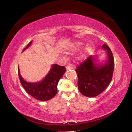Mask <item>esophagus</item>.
I'll list each match as a JSON object with an SVG mask.
<instances>
[{
    "mask_svg": "<svg viewBox=\"0 0 132 132\" xmlns=\"http://www.w3.org/2000/svg\"><path fill=\"white\" fill-rule=\"evenodd\" d=\"M67 70H69V69H73V67L71 65H68L66 67Z\"/></svg>",
    "mask_w": 132,
    "mask_h": 132,
    "instance_id": "1",
    "label": "esophagus"
}]
</instances>
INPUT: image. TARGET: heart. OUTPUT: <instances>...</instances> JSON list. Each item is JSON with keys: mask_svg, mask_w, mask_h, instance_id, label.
<instances>
[{"mask_svg": "<svg viewBox=\"0 0 132 132\" xmlns=\"http://www.w3.org/2000/svg\"><path fill=\"white\" fill-rule=\"evenodd\" d=\"M83 45V42L81 41H75L68 43L65 47V51L68 52H73L80 49ZM91 51V46L86 45L83 47L81 51L82 55H85L89 53Z\"/></svg>", "mask_w": 132, "mask_h": 132, "instance_id": "heart-1", "label": "heart"}]
</instances>
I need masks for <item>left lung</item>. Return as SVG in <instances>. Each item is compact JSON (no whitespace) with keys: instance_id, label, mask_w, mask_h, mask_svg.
Listing matches in <instances>:
<instances>
[{"instance_id":"1","label":"left lung","mask_w":132,"mask_h":132,"mask_svg":"<svg viewBox=\"0 0 132 132\" xmlns=\"http://www.w3.org/2000/svg\"><path fill=\"white\" fill-rule=\"evenodd\" d=\"M101 48L106 51L107 58L99 62L95 55H90L80 64L76 71L78 77V88L85 96L93 97L102 93L112 80L114 70V59L107 45L103 44Z\"/></svg>"}]
</instances>
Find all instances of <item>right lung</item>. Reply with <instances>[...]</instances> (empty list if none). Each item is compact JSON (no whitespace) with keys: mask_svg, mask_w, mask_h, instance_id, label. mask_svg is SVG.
Instances as JSON below:
<instances>
[{"mask_svg":"<svg viewBox=\"0 0 132 132\" xmlns=\"http://www.w3.org/2000/svg\"><path fill=\"white\" fill-rule=\"evenodd\" d=\"M32 42V41L28 44L23 51L28 48ZM65 72L64 67L53 64L48 73L42 80L38 82H31L26 81L22 77L18 67L19 77L22 86L28 94L40 101L50 100L55 96L57 93L58 83Z\"/></svg>","mask_w":132,"mask_h":132,"instance_id":"1","label":"right lung"}]
</instances>
